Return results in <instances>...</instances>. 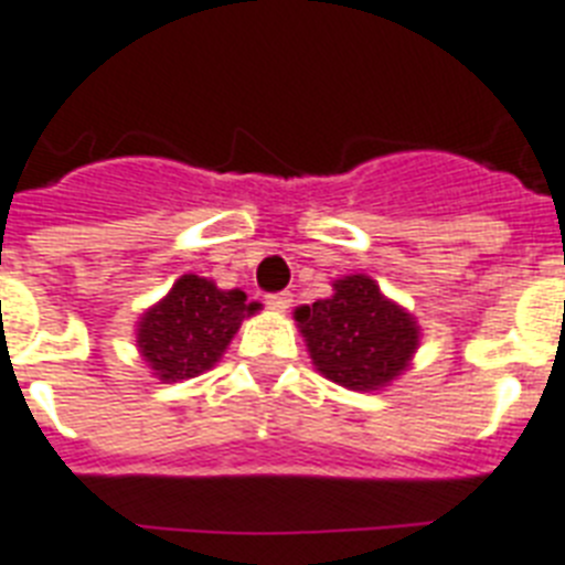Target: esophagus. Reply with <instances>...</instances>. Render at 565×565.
<instances>
[{
  "label": "esophagus",
  "mask_w": 565,
  "mask_h": 565,
  "mask_svg": "<svg viewBox=\"0 0 565 565\" xmlns=\"http://www.w3.org/2000/svg\"><path fill=\"white\" fill-rule=\"evenodd\" d=\"M290 305H292L290 292H273V296H267V307L269 310H275V313H284Z\"/></svg>",
  "instance_id": "esophagus-1"
}]
</instances>
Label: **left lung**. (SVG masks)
I'll return each mask as SVG.
<instances>
[{"instance_id": "obj_1", "label": "left lung", "mask_w": 565, "mask_h": 565, "mask_svg": "<svg viewBox=\"0 0 565 565\" xmlns=\"http://www.w3.org/2000/svg\"><path fill=\"white\" fill-rule=\"evenodd\" d=\"M292 319L316 371L351 392L392 386L420 345L415 316L365 273L337 278L333 296L296 307Z\"/></svg>"}]
</instances>
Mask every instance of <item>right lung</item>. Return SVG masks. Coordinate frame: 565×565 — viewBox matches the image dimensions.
Returning <instances> with one entry per match:
<instances>
[{
	"mask_svg": "<svg viewBox=\"0 0 565 565\" xmlns=\"http://www.w3.org/2000/svg\"><path fill=\"white\" fill-rule=\"evenodd\" d=\"M258 310L243 290H220L194 273L179 275L168 296L136 322V348L162 383L191 380L217 365L243 319Z\"/></svg>",
	"mask_w": 565,
	"mask_h": 565,
	"instance_id": "right-lung-1",
	"label": "right lung"
}]
</instances>
